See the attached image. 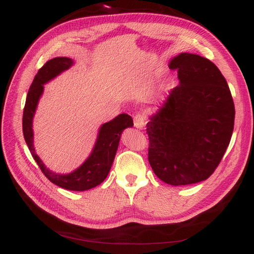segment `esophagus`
Segmentation results:
<instances>
[{
  "label": "esophagus",
  "instance_id": "esophagus-1",
  "mask_svg": "<svg viewBox=\"0 0 254 254\" xmlns=\"http://www.w3.org/2000/svg\"><path fill=\"white\" fill-rule=\"evenodd\" d=\"M145 124H146L145 117L142 115V113H137V115L134 117V127L139 128V130H143L145 127Z\"/></svg>",
  "mask_w": 254,
  "mask_h": 254
}]
</instances>
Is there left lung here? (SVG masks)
Returning a JSON list of instances; mask_svg holds the SVG:
<instances>
[{"mask_svg":"<svg viewBox=\"0 0 254 254\" xmlns=\"http://www.w3.org/2000/svg\"><path fill=\"white\" fill-rule=\"evenodd\" d=\"M179 86L149 117L148 161L170 186L206 180L222 160L234 131L235 105L213 62L194 53L174 57Z\"/></svg>","mask_w":254,"mask_h":254,"instance_id":"1","label":"left lung"}]
</instances>
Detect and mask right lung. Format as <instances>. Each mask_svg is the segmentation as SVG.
Listing matches in <instances>:
<instances>
[{
	"mask_svg": "<svg viewBox=\"0 0 254 254\" xmlns=\"http://www.w3.org/2000/svg\"><path fill=\"white\" fill-rule=\"evenodd\" d=\"M74 63L71 58L58 57L48 61L38 71L27 94L23 115V133L32 157L48 179L65 190L86 191L99 186L107 178L116 157L121 134L127 127H133V120L127 113H121L111 121L101 124L89 156L75 170L68 174H57L47 168L36 153L32 122L38 104L44 94V85L73 66Z\"/></svg>",
	"mask_w": 254,
	"mask_h": 254,
	"instance_id": "right-lung-1",
	"label": "right lung"
}]
</instances>
